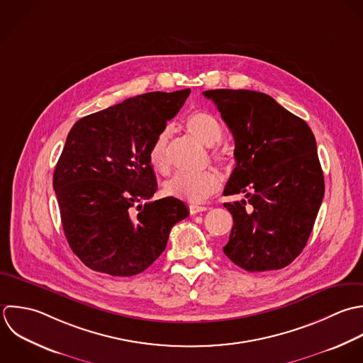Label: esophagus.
I'll return each instance as SVG.
<instances>
[{"label": "esophagus", "mask_w": 363, "mask_h": 363, "mask_svg": "<svg viewBox=\"0 0 363 363\" xmlns=\"http://www.w3.org/2000/svg\"><path fill=\"white\" fill-rule=\"evenodd\" d=\"M206 211H208L206 206H198V205H191V206H189L191 215H196V213H199V212H206Z\"/></svg>", "instance_id": "1"}]
</instances>
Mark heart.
Segmentation results:
<instances>
[{
	"instance_id": "obj_1",
	"label": "heart",
	"mask_w": 363,
	"mask_h": 363,
	"mask_svg": "<svg viewBox=\"0 0 363 363\" xmlns=\"http://www.w3.org/2000/svg\"><path fill=\"white\" fill-rule=\"evenodd\" d=\"M184 125L186 133L202 145L213 147L222 138V125L218 117L209 111H195L189 114ZM168 138V130L161 131L148 151V162L160 174H167L169 171ZM212 158L220 165H229L232 162L226 150L212 151ZM219 185L220 177L212 169L199 174L179 172L164 184V194L189 203H201L215 194L219 189Z\"/></svg>"
}]
</instances>
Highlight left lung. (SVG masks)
Returning a JSON list of instances; mask_svg holds the SVG:
<instances>
[{"label": "left lung", "mask_w": 363, "mask_h": 363, "mask_svg": "<svg viewBox=\"0 0 363 363\" xmlns=\"http://www.w3.org/2000/svg\"><path fill=\"white\" fill-rule=\"evenodd\" d=\"M235 138L236 167L223 195L233 228L225 255L247 272L279 270L306 247L324 192V174L308 124L269 94L203 91Z\"/></svg>", "instance_id": "1"}]
</instances>
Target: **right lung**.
Returning a JSON list of instances; mask_svg holds the SVG:
<instances>
[{
  "mask_svg": "<svg viewBox=\"0 0 363 363\" xmlns=\"http://www.w3.org/2000/svg\"><path fill=\"white\" fill-rule=\"evenodd\" d=\"M191 90L130 97L74 123L53 172L65 236L91 270L130 277L165 250L186 205L152 198L157 179L148 151Z\"/></svg>",
  "mask_w": 363,
  "mask_h": 363,
  "instance_id": "1",
  "label": "right lung"
}]
</instances>
